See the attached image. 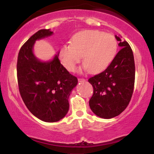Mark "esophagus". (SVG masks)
<instances>
[{
  "mask_svg": "<svg viewBox=\"0 0 154 154\" xmlns=\"http://www.w3.org/2000/svg\"><path fill=\"white\" fill-rule=\"evenodd\" d=\"M78 80H79V82H85L86 79L84 78H79Z\"/></svg>",
  "mask_w": 154,
  "mask_h": 154,
  "instance_id": "34e87169",
  "label": "esophagus"
}]
</instances>
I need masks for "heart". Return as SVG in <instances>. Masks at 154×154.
<instances>
[{"label":"heart","mask_w":154,"mask_h":154,"mask_svg":"<svg viewBox=\"0 0 154 154\" xmlns=\"http://www.w3.org/2000/svg\"><path fill=\"white\" fill-rule=\"evenodd\" d=\"M118 42L115 36L98 30H85L75 34L70 44L58 51L61 63L67 70L75 72L82 56L85 68L91 74L106 70L116 58Z\"/></svg>","instance_id":"1"}]
</instances>
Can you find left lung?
<instances>
[{
    "instance_id": "obj_1",
    "label": "left lung",
    "mask_w": 154,
    "mask_h": 154,
    "mask_svg": "<svg viewBox=\"0 0 154 154\" xmlns=\"http://www.w3.org/2000/svg\"><path fill=\"white\" fill-rule=\"evenodd\" d=\"M121 49L106 70L90 77L94 93L89 100L92 111L100 118L118 116L128 107L134 86L135 65L132 48L116 36Z\"/></svg>"
}]
</instances>
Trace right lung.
<instances>
[{
	"mask_svg": "<svg viewBox=\"0 0 154 154\" xmlns=\"http://www.w3.org/2000/svg\"><path fill=\"white\" fill-rule=\"evenodd\" d=\"M52 34L50 29L36 32L21 47L17 63L18 87L24 104L34 116L47 122L59 121L66 116L69 96L78 82L61 64L58 54L48 62L34 55L36 41Z\"/></svg>",
	"mask_w": 154,
	"mask_h": 154,
	"instance_id": "right-lung-1",
	"label": "right lung"
}]
</instances>
